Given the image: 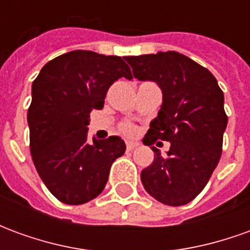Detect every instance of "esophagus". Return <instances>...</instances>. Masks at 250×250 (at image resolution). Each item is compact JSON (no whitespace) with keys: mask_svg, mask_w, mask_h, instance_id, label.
<instances>
[{"mask_svg":"<svg viewBox=\"0 0 250 250\" xmlns=\"http://www.w3.org/2000/svg\"><path fill=\"white\" fill-rule=\"evenodd\" d=\"M138 146H139V143H138V142L128 141L127 143H125V147H127V150H128V151L134 150V148H135V147H138Z\"/></svg>","mask_w":250,"mask_h":250,"instance_id":"esophagus-1","label":"esophagus"}]
</instances>
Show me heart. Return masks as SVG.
<instances>
[{
	"label": "heart",
	"instance_id": "obj_1",
	"mask_svg": "<svg viewBox=\"0 0 250 250\" xmlns=\"http://www.w3.org/2000/svg\"><path fill=\"white\" fill-rule=\"evenodd\" d=\"M123 131H125V132H127V134H134L135 128H134L132 125H125V127H123Z\"/></svg>",
	"mask_w": 250,
	"mask_h": 250
}]
</instances>
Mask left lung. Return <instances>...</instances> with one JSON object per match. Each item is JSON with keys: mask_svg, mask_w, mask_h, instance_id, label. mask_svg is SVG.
<instances>
[{"mask_svg": "<svg viewBox=\"0 0 250 250\" xmlns=\"http://www.w3.org/2000/svg\"><path fill=\"white\" fill-rule=\"evenodd\" d=\"M125 59L135 79L157 83L162 91V105L145 145L170 142L166 155L151 147L154 162L142 170V184L162 204H188L206 186L221 158L228 125L224 93L211 72L178 52Z\"/></svg>", "mask_w": 250, "mask_h": 250, "instance_id": "left-lung-1", "label": "left lung"}]
</instances>
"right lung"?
<instances>
[{
	"instance_id": "1",
	"label": "right lung",
	"mask_w": 250,
	"mask_h": 250,
	"mask_svg": "<svg viewBox=\"0 0 250 250\" xmlns=\"http://www.w3.org/2000/svg\"><path fill=\"white\" fill-rule=\"evenodd\" d=\"M120 77L132 79L122 57L72 51L46 62L32 84L30 154L42 182L62 204L96 198L111 165L125 154L120 136L89 142L87 127L91 111L103 108L108 88Z\"/></svg>"
}]
</instances>
